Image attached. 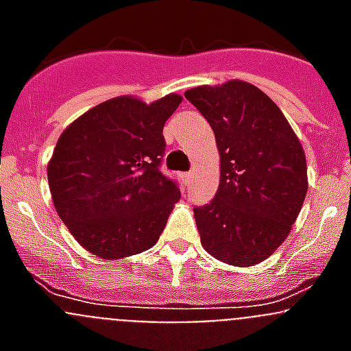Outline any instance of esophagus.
I'll use <instances>...</instances> for the list:
<instances>
[{
    "label": "esophagus",
    "mask_w": 351,
    "mask_h": 351,
    "mask_svg": "<svg viewBox=\"0 0 351 351\" xmlns=\"http://www.w3.org/2000/svg\"><path fill=\"white\" fill-rule=\"evenodd\" d=\"M191 178H193V173H191V172L182 173V179H184V182H190V181H191Z\"/></svg>",
    "instance_id": "34e87169"
}]
</instances>
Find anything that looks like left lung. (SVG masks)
<instances>
[{
    "instance_id": "left-lung-1",
    "label": "left lung",
    "mask_w": 351,
    "mask_h": 351,
    "mask_svg": "<svg viewBox=\"0 0 351 351\" xmlns=\"http://www.w3.org/2000/svg\"><path fill=\"white\" fill-rule=\"evenodd\" d=\"M210 125L219 151V186L195 207L207 253L255 265L281 246L308 191L306 156L280 107L253 84L230 80L184 93Z\"/></svg>"
}]
</instances>
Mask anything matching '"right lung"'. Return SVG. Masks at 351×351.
<instances>
[{
	"instance_id": "obj_1",
	"label": "right lung",
	"mask_w": 351,
	"mask_h": 351,
	"mask_svg": "<svg viewBox=\"0 0 351 351\" xmlns=\"http://www.w3.org/2000/svg\"><path fill=\"white\" fill-rule=\"evenodd\" d=\"M179 95L145 105L130 96L96 105L56 144L47 178L60 218L80 246L107 260L158 243L178 202V181L161 172L163 126Z\"/></svg>"
}]
</instances>
